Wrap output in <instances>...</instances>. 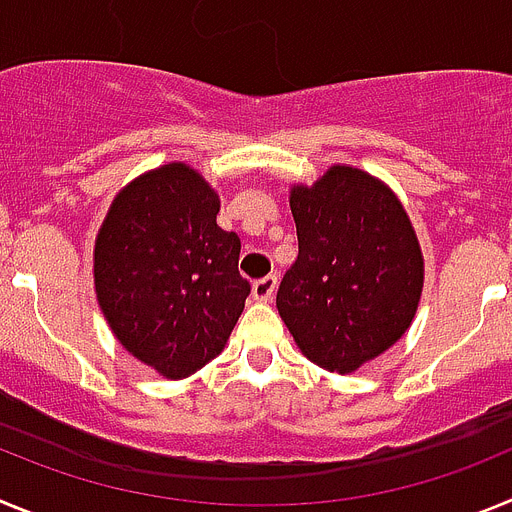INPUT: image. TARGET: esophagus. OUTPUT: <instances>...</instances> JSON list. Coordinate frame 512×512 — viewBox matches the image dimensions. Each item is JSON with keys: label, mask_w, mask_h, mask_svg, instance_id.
<instances>
[{"label": "esophagus", "mask_w": 512, "mask_h": 512, "mask_svg": "<svg viewBox=\"0 0 512 512\" xmlns=\"http://www.w3.org/2000/svg\"><path fill=\"white\" fill-rule=\"evenodd\" d=\"M274 289H277V277H274V274H266V277L253 282V297L259 302H269L271 297H274Z\"/></svg>", "instance_id": "esophagus-1"}]
</instances>
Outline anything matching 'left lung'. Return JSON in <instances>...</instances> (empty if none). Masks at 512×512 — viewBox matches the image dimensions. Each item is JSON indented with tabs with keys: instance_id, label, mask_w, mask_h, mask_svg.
Instances as JSON below:
<instances>
[{
	"instance_id": "obj_1",
	"label": "left lung",
	"mask_w": 512,
	"mask_h": 512,
	"mask_svg": "<svg viewBox=\"0 0 512 512\" xmlns=\"http://www.w3.org/2000/svg\"><path fill=\"white\" fill-rule=\"evenodd\" d=\"M297 259L277 310L302 354L328 372H356L410 328L423 256L400 200L379 179L333 166L289 197Z\"/></svg>"
}]
</instances>
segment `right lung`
<instances>
[{
	"label": "right lung",
	"instance_id": "obj_1",
	"mask_svg": "<svg viewBox=\"0 0 512 512\" xmlns=\"http://www.w3.org/2000/svg\"><path fill=\"white\" fill-rule=\"evenodd\" d=\"M220 200L187 164L143 174L112 202L94 246V287L117 341L169 379L223 351L251 284L241 238L217 225Z\"/></svg>",
	"mask_w": 512,
	"mask_h": 512
}]
</instances>
